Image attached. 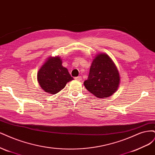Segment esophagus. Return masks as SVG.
<instances>
[{
    "label": "esophagus",
    "instance_id": "1",
    "mask_svg": "<svg viewBox=\"0 0 155 155\" xmlns=\"http://www.w3.org/2000/svg\"><path fill=\"white\" fill-rule=\"evenodd\" d=\"M74 79L77 80V81H81V80H82V77H81V76H78V77H77L74 78Z\"/></svg>",
    "mask_w": 155,
    "mask_h": 155
}]
</instances>
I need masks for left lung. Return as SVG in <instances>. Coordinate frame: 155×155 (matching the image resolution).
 <instances>
[{
    "mask_svg": "<svg viewBox=\"0 0 155 155\" xmlns=\"http://www.w3.org/2000/svg\"><path fill=\"white\" fill-rule=\"evenodd\" d=\"M120 82L118 69L111 59L106 54H98L89 70L84 86L98 98H107L115 92Z\"/></svg>",
    "mask_w": 155,
    "mask_h": 155,
    "instance_id": "8db88e82",
    "label": "left lung"
}]
</instances>
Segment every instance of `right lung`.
<instances>
[{
    "label": "right lung",
    "instance_id": "obj_1",
    "mask_svg": "<svg viewBox=\"0 0 155 155\" xmlns=\"http://www.w3.org/2000/svg\"><path fill=\"white\" fill-rule=\"evenodd\" d=\"M40 86L47 93L56 94L73 80L67 68L62 66L60 57L49 58L37 73Z\"/></svg>",
    "mask_w": 155,
    "mask_h": 155
}]
</instances>
